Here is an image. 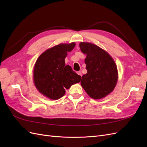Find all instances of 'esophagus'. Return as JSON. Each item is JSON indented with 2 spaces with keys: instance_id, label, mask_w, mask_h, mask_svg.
Returning a JSON list of instances; mask_svg holds the SVG:
<instances>
[{
  "instance_id": "esophagus-1",
  "label": "esophagus",
  "mask_w": 147,
  "mask_h": 147,
  "mask_svg": "<svg viewBox=\"0 0 147 147\" xmlns=\"http://www.w3.org/2000/svg\"><path fill=\"white\" fill-rule=\"evenodd\" d=\"M77 74L78 75H80V76H81V77L82 76V72H80V71H78V72H77Z\"/></svg>"
}]
</instances>
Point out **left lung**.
<instances>
[{
    "instance_id": "1",
    "label": "left lung",
    "mask_w": 147,
    "mask_h": 147,
    "mask_svg": "<svg viewBox=\"0 0 147 147\" xmlns=\"http://www.w3.org/2000/svg\"><path fill=\"white\" fill-rule=\"evenodd\" d=\"M80 48L86 55L87 73L81 85L91 98L100 99L112 92L118 81L117 67L109 53L94 44L81 42Z\"/></svg>"
}]
</instances>
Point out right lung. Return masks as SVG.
Here are the masks:
<instances>
[{"label":"right lung","instance_id":"right-lung-1","mask_svg":"<svg viewBox=\"0 0 147 147\" xmlns=\"http://www.w3.org/2000/svg\"><path fill=\"white\" fill-rule=\"evenodd\" d=\"M75 46V42L61 43L48 49L40 56L34 69V82L37 90L49 99L57 100L63 97L65 89H69L81 80L69 65H65L67 52Z\"/></svg>","mask_w":147,"mask_h":147}]
</instances>
